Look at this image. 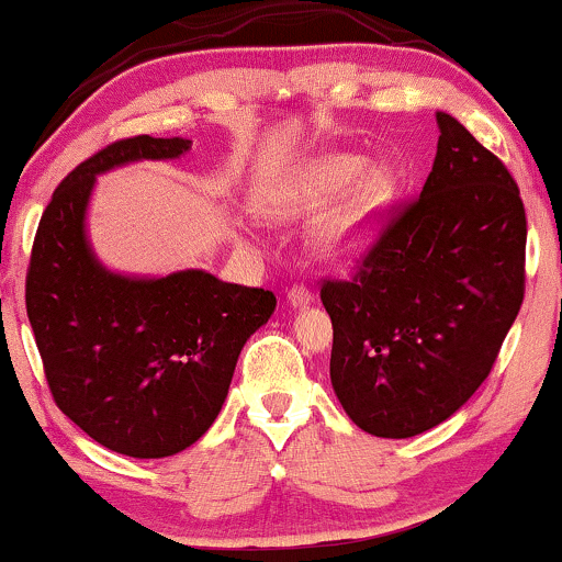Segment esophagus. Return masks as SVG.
<instances>
[{
	"label": "esophagus",
	"instance_id": "esophagus-1",
	"mask_svg": "<svg viewBox=\"0 0 562 562\" xmlns=\"http://www.w3.org/2000/svg\"><path fill=\"white\" fill-rule=\"evenodd\" d=\"M288 301L293 303V306H306V303L312 301V290L295 282V285H290V290H288Z\"/></svg>",
	"mask_w": 562,
	"mask_h": 562
}]
</instances>
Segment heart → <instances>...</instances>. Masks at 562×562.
<instances>
[{
    "mask_svg": "<svg viewBox=\"0 0 562 562\" xmlns=\"http://www.w3.org/2000/svg\"><path fill=\"white\" fill-rule=\"evenodd\" d=\"M364 172V158L359 156H325L308 166L303 173L299 198L306 205H319L351 187ZM362 177V176H361ZM363 178V177H362ZM359 179V178H358ZM360 180V179H359ZM357 182V181H356ZM358 183V182H357ZM391 195V177L385 171H367L366 177L353 186L351 195L344 200L338 211L330 216L322 243L335 256H353L364 248L372 235V216Z\"/></svg>",
    "mask_w": 562,
    "mask_h": 562,
    "instance_id": "b5f03b06",
    "label": "heart"
}]
</instances>
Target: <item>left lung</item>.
I'll return each instance as SVG.
<instances>
[{"label":"left lung","mask_w":562,"mask_h":562,"mask_svg":"<svg viewBox=\"0 0 562 562\" xmlns=\"http://www.w3.org/2000/svg\"><path fill=\"white\" fill-rule=\"evenodd\" d=\"M436 121L420 195L385 209L351 277L319 288L333 389L380 438L454 415L492 372L526 293V209L513 173L460 121Z\"/></svg>","instance_id":"1"}]
</instances>
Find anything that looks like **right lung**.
Returning a JSON list of instances; mask_svg holds the SVG:
<instances>
[{
  "mask_svg": "<svg viewBox=\"0 0 562 562\" xmlns=\"http://www.w3.org/2000/svg\"><path fill=\"white\" fill-rule=\"evenodd\" d=\"M184 137L115 139L57 184L38 222L25 312L49 393L105 449L139 460L177 454L216 420L245 340L272 317V290L187 269L160 280L111 274L83 237L94 173L177 158Z\"/></svg>",
  "mask_w": 562,
  "mask_h": 562,
  "instance_id": "obj_1",
  "label": "right lung"
}]
</instances>
